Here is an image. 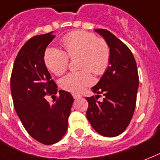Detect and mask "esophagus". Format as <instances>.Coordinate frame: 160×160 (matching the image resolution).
<instances>
[{"instance_id": "esophagus-1", "label": "esophagus", "mask_w": 160, "mask_h": 160, "mask_svg": "<svg viewBox=\"0 0 160 160\" xmlns=\"http://www.w3.org/2000/svg\"><path fill=\"white\" fill-rule=\"evenodd\" d=\"M73 95V98L75 99V100H77V99H79V98L82 97L81 94H72Z\"/></svg>"}]
</instances>
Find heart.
<instances>
[{"instance_id":"b5f03b06","label":"heart","mask_w":160,"mask_h":160,"mask_svg":"<svg viewBox=\"0 0 160 160\" xmlns=\"http://www.w3.org/2000/svg\"><path fill=\"white\" fill-rule=\"evenodd\" d=\"M66 54L55 48H49L44 53L47 68L55 75H61L68 67L69 58L79 57V69L82 71L71 72L59 82L60 87L73 94H79L94 82L90 74L102 75L107 71L110 61V48L104 39L97 38L87 31H73L62 39Z\"/></svg>"}]
</instances>
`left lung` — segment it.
<instances>
[{"label":"left lung","mask_w":160,"mask_h":160,"mask_svg":"<svg viewBox=\"0 0 160 160\" xmlns=\"http://www.w3.org/2000/svg\"><path fill=\"white\" fill-rule=\"evenodd\" d=\"M94 31L110 48V66L92 88L98 96L103 94L104 99L99 102L94 96L86 98L88 102L86 117L100 135L114 137L125 130L133 117L139 86L138 72L135 58L123 42L107 30Z\"/></svg>","instance_id":"8db88e82"}]
</instances>
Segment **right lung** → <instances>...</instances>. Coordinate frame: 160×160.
Listing matches in <instances>:
<instances>
[{
    "label": "right lung",
    "instance_id": "obj_1",
    "mask_svg": "<svg viewBox=\"0 0 160 160\" xmlns=\"http://www.w3.org/2000/svg\"><path fill=\"white\" fill-rule=\"evenodd\" d=\"M55 36L53 31L27 41L15 59L11 76V93L19 119L30 136L45 145L58 142L66 134L73 97L59 90L50 105L48 94H57V85L44 63L47 47Z\"/></svg>",
    "mask_w": 160,
    "mask_h": 160
}]
</instances>
